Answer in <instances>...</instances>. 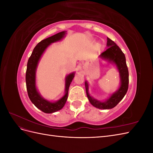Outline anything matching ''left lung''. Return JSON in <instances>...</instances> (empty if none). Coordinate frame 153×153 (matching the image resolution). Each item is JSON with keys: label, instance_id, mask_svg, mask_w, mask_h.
Instances as JSON below:
<instances>
[{"label": "left lung", "instance_id": "8db88e82", "mask_svg": "<svg viewBox=\"0 0 153 153\" xmlns=\"http://www.w3.org/2000/svg\"><path fill=\"white\" fill-rule=\"evenodd\" d=\"M106 45L108 48L105 52L101 53L100 57L115 64L120 73L121 82L119 89L111 95L109 99L104 102H101L92 98L88 92V84L87 82H85L86 94L90 103L96 108L100 109H110L115 107L123 100L128 89L129 72L125 55L121 48L108 38H107Z\"/></svg>", "mask_w": 153, "mask_h": 153}]
</instances>
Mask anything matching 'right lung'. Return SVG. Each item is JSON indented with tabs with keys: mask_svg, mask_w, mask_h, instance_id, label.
<instances>
[{
	"mask_svg": "<svg viewBox=\"0 0 153 153\" xmlns=\"http://www.w3.org/2000/svg\"><path fill=\"white\" fill-rule=\"evenodd\" d=\"M66 34L65 31H62L55 34L49 38L43 39L37 45L33 50L30 57L27 62V67L25 74V81L27 93L32 103H33L37 108L43 111L45 113L50 114L53 113L62 108L65 105L68 96L69 87L75 76V73H73L69 74L66 78V92L62 98L57 101V102L52 103L43 99L41 97L38 92L37 91L35 83L36 70L39 60L41 57L45 49L52 43L61 40Z\"/></svg>",
	"mask_w": 153,
	"mask_h": 153,
	"instance_id": "add662e5",
	"label": "right lung"
}]
</instances>
